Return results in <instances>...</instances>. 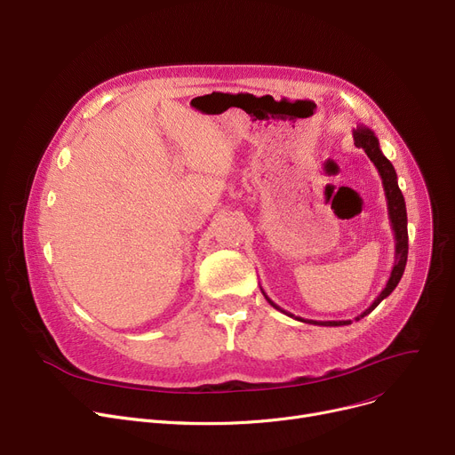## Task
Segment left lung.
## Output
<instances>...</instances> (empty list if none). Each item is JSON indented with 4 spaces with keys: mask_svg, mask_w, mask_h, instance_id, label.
Wrapping results in <instances>:
<instances>
[{
    "mask_svg": "<svg viewBox=\"0 0 455 455\" xmlns=\"http://www.w3.org/2000/svg\"><path fill=\"white\" fill-rule=\"evenodd\" d=\"M353 138H355V145L358 148H363V152L367 154V157L371 159L372 165L377 167V171L382 178L384 193H386V200H387V215H389L391 229H393V235H395V262H393V268H391V275L386 283V288L379 293V298L371 303L369 308H365L360 315L355 317L356 322H360L363 315H367V314L375 310L382 303V299H386L389 293L396 288L398 281L403 279V274H404V268H406V260H408V215H406V202H404L403 191L398 189L395 167L391 165L389 159L380 150V143L375 136V132L369 130L367 126H356L353 130ZM262 293H264L266 301H268L274 308H277L279 312H283V314H286L293 319H298V322L310 323V325H322V327H341V325H351L353 323L351 319H345V322H314V319H303V317H298V315H293V314L283 310L279 305H275L268 296H266L264 290H262Z\"/></svg>",
    "mask_w": 455,
    "mask_h": 455,
    "instance_id": "1",
    "label": "left lung"
}]
</instances>
